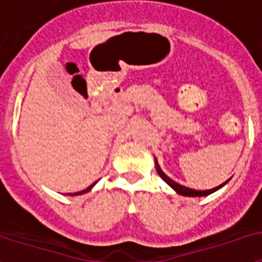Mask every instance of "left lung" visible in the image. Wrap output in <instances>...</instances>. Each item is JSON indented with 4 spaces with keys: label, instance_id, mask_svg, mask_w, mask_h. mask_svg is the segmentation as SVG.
Wrapping results in <instances>:
<instances>
[{
    "label": "left lung",
    "instance_id": "8db88e82",
    "mask_svg": "<svg viewBox=\"0 0 262 262\" xmlns=\"http://www.w3.org/2000/svg\"><path fill=\"white\" fill-rule=\"evenodd\" d=\"M156 168H157V172H158V175L162 178V180H165L166 183L173 189V190L176 191V193H179V194L182 195H187V197H203V195H208L211 194V193H214V191L220 190L221 187H224L226 183H228V180L225 182V183H222V185L216 186V187H214V189H210V190H193V189H189V187H186V186H182L179 185V183H176L175 180H172L170 178H168V176L161 170L160 165H158V161H157L156 158Z\"/></svg>",
    "mask_w": 262,
    "mask_h": 262
}]
</instances>
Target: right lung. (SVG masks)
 Wrapping results in <instances>:
<instances>
[{
    "mask_svg": "<svg viewBox=\"0 0 262 262\" xmlns=\"http://www.w3.org/2000/svg\"><path fill=\"white\" fill-rule=\"evenodd\" d=\"M94 185H96V183H93L92 186H89V187H87L86 190H83V191H79V193H73V194H72V193H69V195H77V194H83V193H87V191L90 190V189H92V187H93V186H94Z\"/></svg>",
    "mask_w": 262,
    "mask_h": 262,
    "instance_id": "obj_1",
    "label": "right lung"
}]
</instances>
